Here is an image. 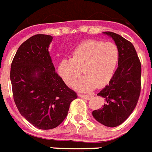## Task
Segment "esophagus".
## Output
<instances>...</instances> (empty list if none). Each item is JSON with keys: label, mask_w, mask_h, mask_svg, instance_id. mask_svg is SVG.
I'll return each mask as SVG.
<instances>
[{"label": "esophagus", "mask_w": 152, "mask_h": 152, "mask_svg": "<svg viewBox=\"0 0 152 152\" xmlns=\"http://www.w3.org/2000/svg\"><path fill=\"white\" fill-rule=\"evenodd\" d=\"M81 98H84V99H87V100H90L93 96L92 95H86V94H80L79 95Z\"/></svg>", "instance_id": "obj_1"}]
</instances>
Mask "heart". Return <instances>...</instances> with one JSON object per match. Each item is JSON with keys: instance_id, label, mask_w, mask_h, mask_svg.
Returning a JSON list of instances; mask_svg holds the SVG:
<instances>
[{"instance_id": "1", "label": "heart", "mask_w": 152, "mask_h": 152, "mask_svg": "<svg viewBox=\"0 0 152 152\" xmlns=\"http://www.w3.org/2000/svg\"><path fill=\"white\" fill-rule=\"evenodd\" d=\"M118 48L113 42L96 40L84 42L72 52L71 59H64L58 64V73L68 86H73L83 72L80 90L88 91L106 85L116 70Z\"/></svg>"}]
</instances>
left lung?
<instances>
[{"label": "left lung", "mask_w": 152, "mask_h": 152, "mask_svg": "<svg viewBox=\"0 0 152 152\" xmlns=\"http://www.w3.org/2000/svg\"><path fill=\"white\" fill-rule=\"evenodd\" d=\"M118 48V67L110 81L97 95L104 98L103 107L93 111L96 121L108 127L124 122L135 108L141 91V63L133 44L113 32H103Z\"/></svg>", "instance_id": "8db88e82"}]
</instances>
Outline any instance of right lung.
<instances>
[{
  "label": "right lung",
  "instance_id": "add662e5",
  "mask_svg": "<svg viewBox=\"0 0 152 152\" xmlns=\"http://www.w3.org/2000/svg\"><path fill=\"white\" fill-rule=\"evenodd\" d=\"M52 37L35 34L17 50L10 80L14 102L28 122L41 130L57 127L67 117L76 92L56 72L48 48Z\"/></svg>",
  "mask_w": 152,
  "mask_h": 152
}]
</instances>
